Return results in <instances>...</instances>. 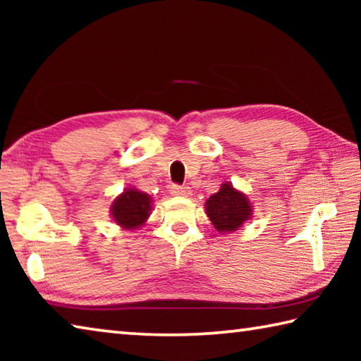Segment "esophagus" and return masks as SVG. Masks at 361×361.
Wrapping results in <instances>:
<instances>
[{"instance_id": "1", "label": "esophagus", "mask_w": 361, "mask_h": 361, "mask_svg": "<svg viewBox=\"0 0 361 361\" xmlns=\"http://www.w3.org/2000/svg\"><path fill=\"white\" fill-rule=\"evenodd\" d=\"M170 194L172 195H181V197H188L191 191H189L188 186H181V185H172L170 186Z\"/></svg>"}]
</instances>
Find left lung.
I'll list each match as a JSON object with an SVG mask.
<instances>
[{"mask_svg": "<svg viewBox=\"0 0 361 361\" xmlns=\"http://www.w3.org/2000/svg\"><path fill=\"white\" fill-rule=\"evenodd\" d=\"M205 207L207 215L219 232L235 231L252 215L250 200L229 183H224L216 194L210 195Z\"/></svg>", "mask_w": 361, "mask_h": 361, "instance_id": "left-lung-1", "label": "left lung"}]
</instances>
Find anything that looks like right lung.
Instances as JSON below:
<instances>
[{
	"label": "right lung",
	"mask_w": 361,
	"mask_h": 361,
	"mask_svg": "<svg viewBox=\"0 0 361 361\" xmlns=\"http://www.w3.org/2000/svg\"><path fill=\"white\" fill-rule=\"evenodd\" d=\"M151 197L137 189H127L111 205L114 221L124 229H137L149 216Z\"/></svg>",
	"instance_id": "right-lung-1"
}]
</instances>
